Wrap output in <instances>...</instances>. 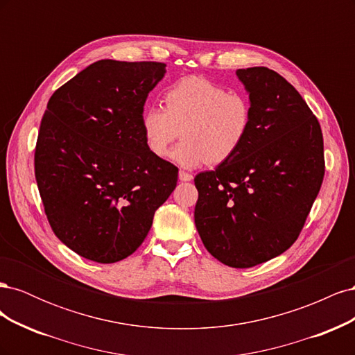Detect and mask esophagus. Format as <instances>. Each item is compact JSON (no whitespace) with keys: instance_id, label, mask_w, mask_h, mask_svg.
<instances>
[{"instance_id":"esophagus-1","label":"esophagus","mask_w":355,"mask_h":355,"mask_svg":"<svg viewBox=\"0 0 355 355\" xmlns=\"http://www.w3.org/2000/svg\"><path fill=\"white\" fill-rule=\"evenodd\" d=\"M192 176L191 173H188V171H184V170H180L179 171V179L182 180V182H189V180H192Z\"/></svg>"}]
</instances>
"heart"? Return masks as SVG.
<instances>
[{
    "label": "heart",
    "instance_id": "1",
    "mask_svg": "<svg viewBox=\"0 0 355 355\" xmlns=\"http://www.w3.org/2000/svg\"><path fill=\"white\" fill-rule=\"evenodd\" d=\"M164 108L148 106L141 116L146 148L184 167L222 164L240 151L253 125V105L243 92H228L207 78H180L163 94Z\"/></svg>",
    "mask_w": 355,
    "mask_h": 355
}]
</instances>
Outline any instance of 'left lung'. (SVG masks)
Instances as JSON below:
<instances>
[{"instance_id": "left-lung-1", "label": "left lung", "mask_w": 355, "mask_h": 355, "mask_svg": "<svg viewBox=\"0 0 355 355\" xmlns=\"http://www.w3.org/2000/svg\"><path fill=\"white\" fill-rule=\"evenodd\" d=\"M253 105L240 151L196 176V227L211 256L252 268L282 254L302 231L324 178L320 123L302 96L265 67L237 69Z\"/></svg>"}]
</instances>
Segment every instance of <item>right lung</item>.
<instances>
[{
  "label": "right lung",
  "instance_id": "add662e5",
  "mask_svg": "<svg viewBox=\"0 0 355 355\" xmlns=\"http://www.w3.org/2000/svg\"><path fill=\"white\" fill-rule=\"evenodd\" d=\"M166 63L103 59L59 87L42 115L35 179L56 237L85 259L114 263L151 230L178 167L145 145L141 116Z\"/></svg>",
  "mask_w": 355,
  "mask_h": 355
}]
</instances>
